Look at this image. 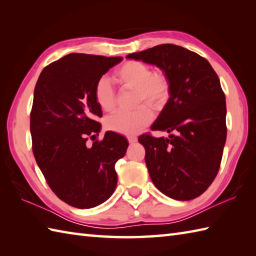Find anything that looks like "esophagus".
I'll list each match as a JSON object with an SVG mask.
<instances>
[{
	"instance_id": "obj_1",
	"label": "esophagus",
	"mask_w": 256,
	"mask_h": 256,
	"mask_svg": "<svg viewBox=\"0 0 256 256\" xmlns=\"http://www.w3.org/2000/svg\"><path fill=\"white\" fill-rule=\"evenodd\" d=\"M128 140L130 144H134V143L138 142V138H135V136H128Z\"/></svg>"
}]
</instances>
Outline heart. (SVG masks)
<instances>
[{
    "label": "heart",
    "instance_id": "1",
    "mask_svg": "<svg viewBox=\"0 0 256 256\" xmlns=\"http://www.w3.org/2000/svg\"><path fill=\"white\" fill-rule=\"evenodd\" d=\"M118 86L123 89L136 91V106L148 104L160 108L170 96V80L162 72H152L150 67L142 62H124L114 74ZM94 99L101 110L108 112L116 106V94L111 81L102 77L94 86ZM152 121V113L148 108L140 106L133 112L118 111L106 120V128L123 135H135L145 128Z\"/></svg>",
    "mask_w": 256,
    "mask_h": 256
}]
</instances>
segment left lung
Instances as JSON below:
<instances>
[{
    "mask_svg": "<svg viewBox=\"0 0 256 256\" xmlns=\"http://www.w3.org/2000/svg\"><path fill=\"white\" fill-rule=\"evenodd\" d=\"M126 58L155 64L170 80V99L150 128L170 136L138 138L152 182L175 200L199 197L219 172L226 140V96L218 74L206 59L172 44Z\"/></svg>",
    "mask_w": 256,
    "mask_h": 256,
    "instance_id": "8db88e82",
    "label": "left lung"
}]
</instances>
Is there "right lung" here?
Here are the masks:
<instances>
[{
  "label": "right lung",
  "mask_w": 256,
  "mask_h": 256,
  "mask_svg": "<svg viewBox=\"0 0 256 256\" xmlns=\"http://www.w3.org/2000/svg\"><path fill=\"white\" fill-rule=\"evenodd\" d=\"M122 57L69 54L42 69L30 112L32 153L57 197L79 209L94 208L116 187V162L128 150L126 138L108 131L94 140L102 111L94 86Z\"/></svg>",
  "instance_id": "1"
}]
</instances>
